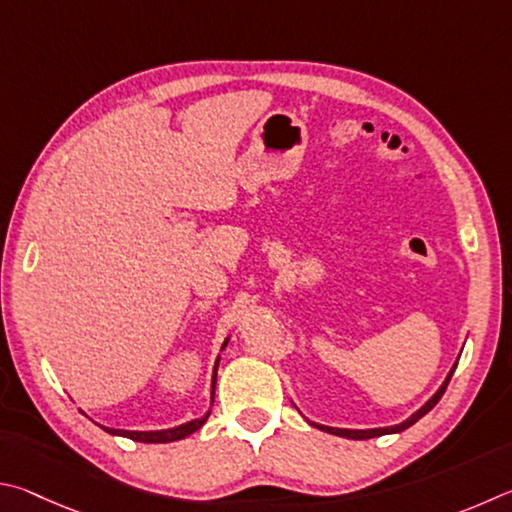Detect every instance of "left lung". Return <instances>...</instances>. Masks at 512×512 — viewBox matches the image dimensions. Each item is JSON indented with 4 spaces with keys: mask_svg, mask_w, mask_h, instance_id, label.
Here are the masks:
<instances>
[{
    "mask_svg": "<svg viewBox=\"0 0 512 512\" xmlns=\"http://www.w3.org/2000/svg\"><path fill=\"white\" fill-rule=\"evenodd\" d=\"M454 369H456V364L452 366V371L447 373V378H445V382L441 384V389H438L432 398H429L423 407H420L416 414H411L407 420H402L400 425H393V427H378V429H339V427H326V425H317V423H310V425H315L317 429H321V432H328V434H335V436H342V438H353V441H364V438H375V436H384V434H398V432H402V429H407V427H411L414 423H418L420 418H423L427 411H432L434 407H436V402L443 398V393H445V389H447V384H450V380H452V373H454Z\"/></svg>",
    "mask_w": 512,
    "mask_h": 512,
    "instance_id": "8db88e82",
    "label": "left lung"
}]
</instances>
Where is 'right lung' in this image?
Listing matches in <instances>:
<instances>
[{"label": "right lung", "instance_id": "right-lung-1", "mask_svg": "<svg viewBox=\"0 0 512 512\" xmlns=\"http://www.w3.org/2000/svg\"><path fill=\"white\" fill-rule=\"evenodd\" d=\"M229 339H224L222 348L227 346ZM218 362L215 360V366H213V382H211V400H213V391H215V378H218ZM211 411H206V414L202 418H195L191 420V423H184L179 427H170V429H159V432H128V429H110V427H103L107 434H114V436H125V438H132V441H139V443H173V441H179V438H186L191 436L193 432H197L204 423L206 418H209Z\"/></svg>", "mask_w": 512, "mask_h": 512}]
</instances>
